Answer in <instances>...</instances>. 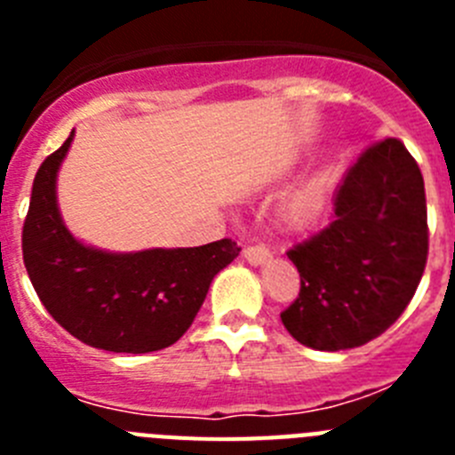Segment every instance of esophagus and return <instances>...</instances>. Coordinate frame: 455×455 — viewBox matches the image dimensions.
I'll return each mask as SVG.
<instances>
[{
  "label": "esophagus",
  "mask_w": 455,
  "mask_h": 455,
  "mask_svg": "<svg viewBox=\"0 0 455 455\" xmlns=\"http://www.w3.org/2000/svg\"><path fill=\"white\" fill-rule=\"evenodd\" d=\"M243 257H246V262L252 264V267H262V264L271 262V251L267 246H248L243 251Z\"/></svg>",
  "instance_id": "34e87169"
}]
</instances>
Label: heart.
I'll return each mask as SVG.
<instances>
[{
    "label": "heart",
    "mask_w": 455,
    "mask_h": 455,
    "mask_svg": "<svg viewBox=\"0 0 455 455\" xmlns=\"http://www.w3.org/2000/svg\"><path fill=\"white\" fill-rule=\"evenodd\" d=\"M323 203V182L312 180L287 196L283 204V219L289 225H303L316 216Z\"/></svg>",
    "instance_id": "1"
}]
</instances>
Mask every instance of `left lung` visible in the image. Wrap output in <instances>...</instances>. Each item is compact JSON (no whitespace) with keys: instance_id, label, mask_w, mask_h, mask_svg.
Segmentation results:
<instances>
[{"instance_id":"8db88e82","label":"left lung","mask_w":455,"mask_h":455,"mask_svg":"<svg viewBox=\"0 0 455 455\" xmlns=\"http://www.w3.org/2000/svg\"><path fill=\"white\" fill-rule=\"evenodd\" d=\"M426 255L424 178L403 143L385 139L347 171L332 223L287 252L300 293L280 319L303 347H363L403 315Z\"/></svg>"}]
</instances>
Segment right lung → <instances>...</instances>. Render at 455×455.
Here are the masks:
<instances>
[{"mask_svg": "<svg viewBox=\"0 0 455 455\" xmlns=\"http://www.w3.org/2000/svg\"><path fill=\"white\" fill-rule=\"evenodd\" d=\"M75 130L36 172L22 255L40 303L72 337L114 353L171 347L193 323L209 284L239 255L232 239L196 248L108 252L82 243L63 223L56 175Z\"/></svg>", "mask_w": 455, "mask_h": 455, "instance_id": "obj_1", "label": "right lung"}]
</instances>
